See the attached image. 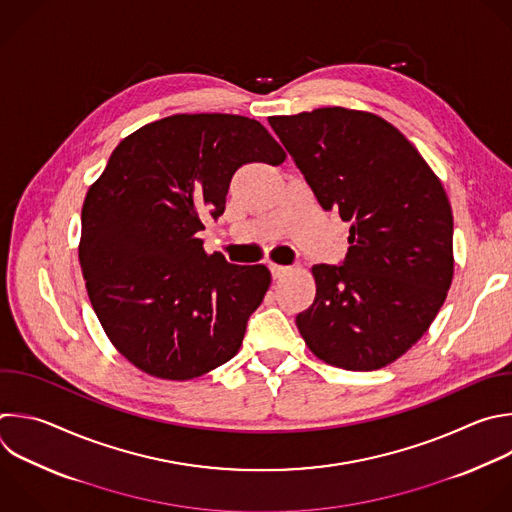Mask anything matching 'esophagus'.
<instances>
[{
  "label": "esophagus",
  "instance_id": "esophagus-1",
  "mask_svg": "<svg viewBox=\"0 0 512 512\" xmlns=\"http://www.w3.org/2000/svg\"><path fill=\"white\" fill-rule=\"evenodd\" d=\"M269 269H271L273 279H283L285 275L291 273V267H285V265H269Z\"/></svg>",
  "mask_w": 512,
  "mask_h": 512
}]
</instances>
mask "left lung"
I'll return each mask as SVG.
<instances>
[{
	"label": "left lung",
	"instance_id": "left-lung-1",
	"mask_svg": "<svg viewBox=\"0 0 512 512\" xmlns=\"http://www.w3.org/2000/svg\"><path fill=\"white\" fill-rule=\"evenodd\" d=\"M325 211L350 223L342 265H313L295 323L323 362L370 372L426 333L452 283V209L442 183L384 118L348 108L271 116Z\"/></svg>",
	"mask_w": 512,
	"mask_h": 512
}]
</instances>
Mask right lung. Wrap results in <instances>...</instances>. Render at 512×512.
<instances>
[{
	"label": "right lung",
	"instance_id": "1",
	"mask_svg": "<svg viewBox=\"0 0 512 512\" xmlns=\"http://www.w3.org/2000/svg\"><path fill=\"white\" fill-rule=\"evenodd\" d=\"M267 128L237 114H175L126 136L82 207L80 267L116 350L162 380L199 378L241 348L271 273L207 255L237 168L281 164Z\"/></svg>",
	"mask_w": 512,
	"mask_h": 512
}]
</instances>
